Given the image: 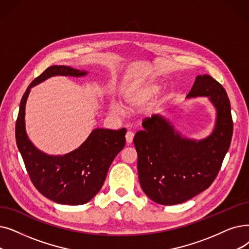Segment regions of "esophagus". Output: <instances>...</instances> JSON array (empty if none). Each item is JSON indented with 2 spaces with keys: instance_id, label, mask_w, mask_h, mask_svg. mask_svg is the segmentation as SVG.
Instances as JSON below:
<instances>
[{
  "instance_id": "esophagus-1",
  "label": "esophagus",
  "mask_w": 249,
  "mask_h": 249,
  "mask_svg": "<svg viewBox=\"0 0 249 249\" xmlns=\"http://www.w3.org/2000/svg\"><path fill=\"white\" fill-rule=\"evenodd\" d=\"M126 142L128 143V144H130V143H132V142H133V137H134V133L133 132H131V131H128L127 133H126Z\"/></svg>"
}]
</instances>
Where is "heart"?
<instances>
[{
	"label": "heart",
	"instance_id": "b5f03b06",
	"mask_svg": "<svg viewBox=\"0 0 249 249\" xmlns=\"http://www.w3.org/2000/svg\"><path fill=\"white\" fill-rule=\"evenodd\" d=\"M160 89V84L154 80H146L137 82L130 86L122 94V102L128 110H135L143 107L147 104ZM168 94H161L159 98L151 103L150 109L157 110L163 106L167 100ZM110 110L117 115H122L124 112L123 107L120 103L113 101L110 103Z\"/></svg>",
	"mask_w": 249,
	"mask_h": 249
}]
</instances>
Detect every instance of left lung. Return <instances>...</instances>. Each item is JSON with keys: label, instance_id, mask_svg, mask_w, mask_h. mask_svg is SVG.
Returning a JSON list of instances; mask_svg holds the SVG:
<instances>
[{"label": "left lung", "instance_id": "1", "mask_svg": "<svg viewBox=\"0 0 249 249\" xmlns=\"http://www.w3.org/2000/svg\"><path fill=\"white\" fill-rule=\"evenodd\" d=\"M208 98L215 110L210 135H182L165 115L142 122L133 142L137 151L140 186L157 203L185 202L208 189L221 169L233 134L230 101L223 86L208 74L198 75L186 99Z\"/></svg>", "mask_w": 249, "mask_h": 249}]
</instances>
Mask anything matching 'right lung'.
Returning <instances> with one entry per match:
<instances>
[{
  "instance_id": "add662e5",
  "label": "right lung",
  "mask_w": 249,
  "mask_h": 249,
  "mask_svg": "<svg viewBox=\"0 0 249 249\" xmlns=\"http://www.w3.org/2000/svg\"><path fill=\"white\" fill-rule=\"evenodd\" d=\"M88 74V71L69 66H51L29 84L20 103L15 129L18 149L36 188L60 204H84L96 196L112 161L125 146L126 129L95 128L78 148L63 156H51L39 150L28 138L25 128L26 101L31 89L48 78L83 77Z\"/></svg>"
}]
</instances>
